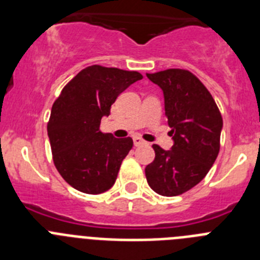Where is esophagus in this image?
Listing matches in <instances>:
<instances>
[{"mask_svg": "<svg viewBox=\"0 0 260 260\" xmlns=\"http://www.w3.org/2000/svg\"><path fill=\"white\" fill-rule=\"evenodd\" d=\"M133 141H134L135 146H141V144L144 143L143 139H142V138H139V137H134V138H133Z\"/></svg>", "mask_w": 260, "mask_h": 260, "instance_id": "obj_1", "label": "esophagus"}]
</instances>
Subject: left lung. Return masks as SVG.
I'll return each mask as SVG.
<instances>
[{"label": "left lung", "mask_w": 260, "mask_h": 260, "mask_svg": "<svg viewBox=\"0 0 260 260\" xmlns=\"http://www.w3.org/2000/svg\"><path fill=\"white\" fill-rule=\"evenodd\" d=\"M147 78L164 93L173 147L153 144L155 160L146 167L151 189L164 197L186 192L203 180L220 151L222 118L212 95L192 73L168 69Z\"/></svg>", "instance_id": "left-lung-1"}]
</instances>
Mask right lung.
<instances>
[{"mask_svg": "<svg viewBox=\"0 0 260 260\" xmlns=\"http://www.w3.org/2000/svg\"><path fill=\"white\" fill-rule=\"evenodd\" d=\"M138 71L92 65L63 87L52 107L48 137L53 161L62 178L86 194H102L117 180L133 139L100 132V122L130 84L142 79Z\"/></svg>", "mask_w": 260, "mask_h": 260, "instance_id": "right-lung-1", "label": "right lung"}]
</instances>
